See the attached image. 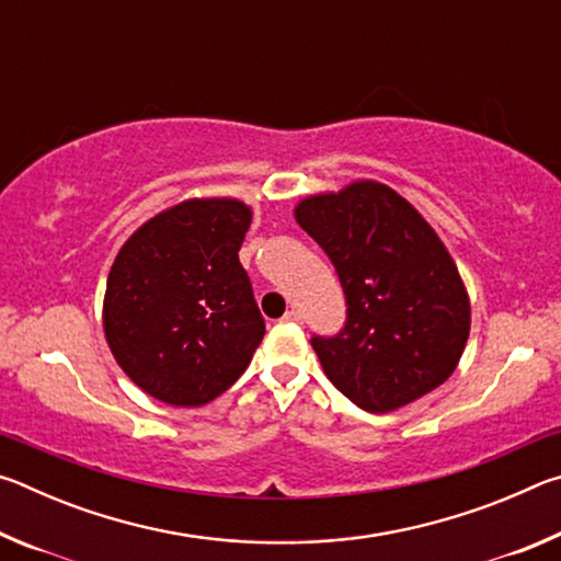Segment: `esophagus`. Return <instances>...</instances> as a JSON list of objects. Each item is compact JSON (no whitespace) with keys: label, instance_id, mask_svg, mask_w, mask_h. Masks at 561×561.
I'll list each match as a JSON object with an SVG mask.
<instances>
[{"label":"esophagus","instance_id":"obj_1","mask_svg":"<svg viewBox=\"0 0 561 561\" xmlns=\"http://www.w3.org/2000/svg\"><path fill=\"white\" fill-rule=\"evenodd\" d=\"M282 321H287V324H301V314H299L297 309H289L287 314L282 317Z\"/></svg>","mask_w":561,"mask_h":561}]
</instances>
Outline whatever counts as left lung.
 Listing matches in <instances>:
<instances>
[{
	"label": "left lung",
	"instance_id": "8db88e82",
	"mask_svg": "<svg viewBox=\"0 0 561 561\" xmlns=\"http://www.w3.org/2000/svg\"><path fill=\"white\" fill-rule=\"evenodd\" d=\"M294 217L329 254L346 297L344 329L311 336L329 381L368 413L448 381L468 344L470 299L421 213L388 185L358 180L307 197Z\"/></svg>",
	"mask_w": 561,
	"mask_h": 561
}]
</instances>
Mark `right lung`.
Returning a JSON list of instances; mask_svg holds the SVG:
<instances>
[{"mask_svg": "<svg viewBox=\"0 0 561 561\" xmlns=\"http://www.w3.org/2000/svg\"><path fill=\"white\" fill-rule=\"evenodd\" d=\"M252 210L232 197L185 201L121 247L103 331L133 383L168 405L225 393L262 344L264 319L240 264Z\"/></svg>", "mask_w": 561, "mask_h": 561, "instance_id": "obj_1", "label": "right lung"}]
</instances>
